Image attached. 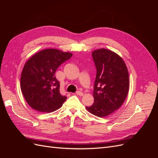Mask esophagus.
<instances>
[{"mask_svg": "<svg viewBox=\"0 0 158 158\" xmlns=\"http://www.w3.org/2000/svg\"><path fill=\"white\" fill-rule=\"evenodd\" d=\"M76 95H80V96H82V95H83V93L82 92H80V91H77V92H76Z\"/></svg>", "mask_w": 158, "mask_h": 158, "instance_id": "esophagus-1", "label": "esophagus"}]
</instances>
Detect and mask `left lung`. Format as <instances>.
Instances as JSON below:
<instances>
[{"instance_id": "8db88e82", "label": "left lung", "mask_w": 158, "mask_h": 158, "mask_svg": "<svg viewBox=\"0 0 158 158\" xmlns=\"http://www.w3.org/2000/svg\"><path fill=\"white\" fill-rule=\"evenodd\" d=\"M96 68L94 86V102L86 107L95 116L104 117L120 107L128 95L129 78L127 67L121 56L106 49L92 52Z\"/></svg>"}]
</instances>
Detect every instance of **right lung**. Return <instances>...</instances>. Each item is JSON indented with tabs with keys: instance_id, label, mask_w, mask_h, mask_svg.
Instances as JSON below:
<instances>
[{
	"instance_id": "right-lung-1",
	"label": "right lung",
	"mask_w": 158,
	"mask_h": 158,
	"mask_svg": "<svg viewBox=\"0 0 158 158\" xmlns=\"http://www.w3.org/2000/svg\"><path fill=\"white\" fill-rule=\"evenodd\" d=\"M73 54L55 49L40 51L31 56L22 72V94L29 106L40 112H52L59 109L66 97L60 93V83L55 73L60 64Z\"/></svg>"
}]
</instances>
